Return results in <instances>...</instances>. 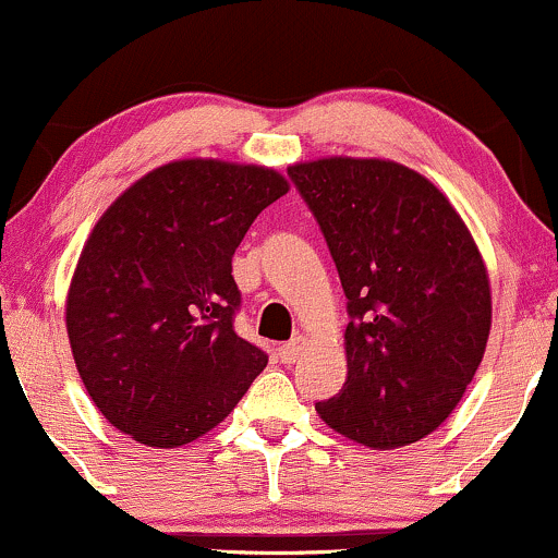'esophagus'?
<instances>
[{
    "mask_svg": "<svg viewBox=\"0 0 558 558\" xmlns=\"http://www.w3.org/2000/svg\"><path fill=\"white\" fill-rule=\"evenodd\" d=\"M303 348H305L303 337H292L290 342H284V345L279 348V361L290 366V363H295V361L300 359V353H303Z\"/></svg>",
    "mask_w": 558,
    "mask_h": 558,
    "instance_id": "34e87169",
    "label": "esophagus"
}]
</instances>
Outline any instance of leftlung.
Returning <instances> with one entry per match:
<instances>
[{
	"label": "left lung",
	"mask_w": 558,
	"mask_h": 558,
	"mask_svg": "<svg viewBox=\"0 0 558 558\" xmlns=\"http://www.w3.org/2000/svg\"><path fill=\"white\" fill-rule=\"evenodd\" d=\"M348 298V379L318 416L368 448L446 422L490 335V284L459 213L411 168L327 158L287 171Z\"/></svg>",
	"instance_id": "obj_1"
}]
</instances>
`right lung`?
<instances>
[{
  "instance_id": "obj_1",
  "label": "right lung",
  "mask_w": 558,
  "mask_h": 558,
  "mask_svg": "<svg viewBox=\"0 0 558 558\" xmlns=\"http://www.w3.org/2000/svg\"><path fill=\"white\" fill-rule=\"evenodd\" d=\"M287 190L268 168L177 160L105 210L65 322L86 392L112 427L177 448L240 403L268 355L234 331L242 292L231 255Z\"/></svg>"
}]
</instances>
